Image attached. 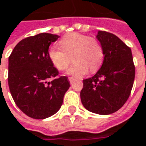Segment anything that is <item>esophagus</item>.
<instances>
[{
    "label": "esophagus",
    "instance_id": "1",
    "mask_svg": "<svg viewBox=\"0 0 146 146\" xmlns=\"http://www.w3.org/2000/svg\"><path fill=\"white\" fill-rule=\"evenodd\" d=\"M69 82H70V84H72L73 82H75V79H74L73 77H69Z\"/></svg>",
    "mask_w": 146,
    "mask_h": 146
}]
</instances>
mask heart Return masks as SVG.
Segmentation results:
<instances>
[{
    "mask_svg": "<svg viewBox=\"0 0 146 146\" xmlns=\"http://www.w3.org/2000/svg\"><path fill=\"white\" fill-rule=\"evenodd\" d=\"M60 48L50 46L48 56L52 64L59 70H65L71 63L73 64L67 75L80 78L88 73L97 71L103 61V49L101 44L88 36L73 33L64 36L60 41Z\"/></svg>",
    "mask_w": 146,
    "mask_h": 146,
    "instance_id": "1",
    "label": "heart"
}]
</instances>
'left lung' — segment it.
<instances>
[{"label": "left lung", "mask_w": 146, "mask_h": 146, "mask_svg": "<svg viewBox=\"0 0 146 146\" xmlns=\"http://www.w3.org/2000/svg\"><path fill=\"white\" fill-rule=\"evenodd\" d=\"M96 38L102 47L104 59L96 75L83 80L81 100L88 111L108 115L117 112L128 100L135 68L130 48L116 35L98 31Z\"/></svg>", "instance_id": "8db88e82"}]
</instances>
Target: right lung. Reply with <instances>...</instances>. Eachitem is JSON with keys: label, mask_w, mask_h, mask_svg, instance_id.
Returning a JSON list of instances; mask_svg holds the SVG:
<instances>
[{"label": "right lung", "mask_w": 146, "mask_h": 146, "mask_svg": "<svg viewBox=\"0 0 146 146\" xmlns=\"http://www.w3.org/2000/svg\"><path fill=\"white\" fill-rule=\"evenodd\" d=\"M60 36L39 33L21 40L8 59V85L16 105L30 118L44 119L60 108L70 87L50 62L48 51ZM54 80L49 82L50 79Z\"/></svg>", "instance_id": "1"}]
</instances>
